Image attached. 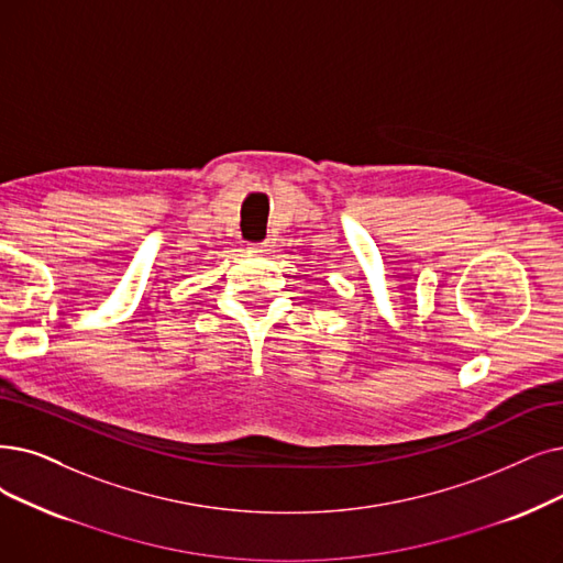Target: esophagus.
Instances as JSON below:
<instances>
[{"mask_svg": "<svg viewBox=\"0 0 563 563\" xmlns=\"http://www.w3.org/2000/svg\"><path fill=\"white\" fill-rule=\"evenodd\" d=\"M252 250H254V252H261V254H263V252H269V250H273V242H269V240L254 242V244H252Z\"/></svg>", "mask_w": 563, "mask_h": 563, "instance_id": "1", "label": "esophagus"}]
</instances>
